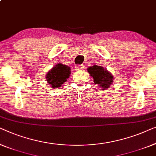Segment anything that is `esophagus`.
I'll return each mask as SVG.
<instances>
[{
  "label": "esophagus",
  "mask_w": 156,
  "mask_h": 156,
  "mask_svg": "<svg viewBox=\"0 0 156 156\" xmlns=\"http://www.w3.org/2000/svg\"><path fill=\"white\" fill-rule=\"evenodd\" d=\"M84 66H83V65H77L76 66V70H81L83 69Z\"/></svg>",
  "instance_id": "obj_1"
}]
</instances>
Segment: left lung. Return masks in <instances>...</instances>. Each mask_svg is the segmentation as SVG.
<instances>
[{
    "mask_svg": "<svg viewBox=\"0 0 156 156\" xmlns=\"http://www.w3.org/2000/svg\"><path fill=\"white\" fill-rule=\"evenodd\" d=\"M87 72L93 78L94 83L102 87L109 88L112 85L114 77L110 72L100 66H93L87 68Z\"/></svg>",
    "mask_w": 156,
    "mask_h": 156,
    "instance_id": "left-lung-1",
    "label": "left lung"
}]
</instances>
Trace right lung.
<instances>
[{
  "instance_id": "right-lung-1",
  "label": "right lung",
  "mask_w": 156,
  "mask_h": 156,
  "mask_svg": "<svg viewBox=\"0 0 156 156\" xmlns=\"http://www.w3.org/2000/svg\"><path fill=\"white\" fill-rule=\"evenodd\" d=\"M71 68L68 66L58 63L49 70L46 75V79L52 88L55 89L61 87L66 81L71 74Z\"/></svg>"
}]
</instances>
